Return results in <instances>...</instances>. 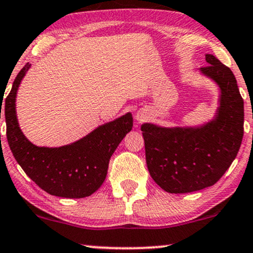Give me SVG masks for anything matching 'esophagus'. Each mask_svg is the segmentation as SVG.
I'll list each match as a JSON object with an SVG mask.
<instances>
[{
	"label": "esophagus",
	"mask_w": 253,
	"mask_h": 253,
	"mask_svg": "<svg viewBox=\"0 0 253 253\" xmlns=\"http://www.w3.org/2000/svg\"><path fill=\"white\" fill-rule=\"evenodd\" d=\"M136 120L138 121V122H143V121L145 120V115H144V113H141V112L137 113V114H136Z\"/></svg>",
	"instance_id": "esophagus-1"
}]
</instances>
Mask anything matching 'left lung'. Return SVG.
<instances>
[{"label":"left lung","instance_id":"left-lung-1","mask_svg":"<svg viewBox=\"0 0 253 253\" xmlns=\"http://www.w3.org/2000/svg\"><path fill=\"white\" fill-rule=\"evenodd\" d=\"M200 74L220 89L215 116L198 126H141L151 177L169 193H188L215 184L230 167L243 139L244 102L231 70L206 54Z\"/></svg>","mask_w":253,"mask_h":253}]
</instances>
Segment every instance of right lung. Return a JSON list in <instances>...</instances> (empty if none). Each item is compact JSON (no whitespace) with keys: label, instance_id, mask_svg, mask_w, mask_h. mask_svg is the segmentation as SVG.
I'll return each instance as SVG.
<instances>
[{"label":"right lung","instance_id":"add662e5","mask_svg":"<svg viewBox=\"0 0 253 253\" xmlns=\"http://www.w3.org/2000/svg\"><path fill=\"white\" fill-rule=\"evenodd\" d=\"M30 68L27 63L19 71L4 101L10 150L26 175L49 195L62 198L91 196L105 182L110 157L132 129V115L126 113L64 146H37L22 132L16 115L17 91Z\"/></svg>","mask_w":253,"mask_h":253}]
</instances>
